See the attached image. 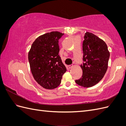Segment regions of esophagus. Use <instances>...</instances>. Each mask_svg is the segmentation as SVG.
<instances>
[{
	"label": "esophagus",
	"instance_id": "obj_1",
	"mask_svg": "<svg viewBox=\"0 0 126 126\" xmlns=\"http://www.w3.org/2000/svg\"><path fill=\"white\" fill-rule=\"evenodd\" d=\"M72 65H69V66H68V68H72Z\"/></svg>",
	"mask_w": 126,
	"mask_h": 126
}]
</instances>
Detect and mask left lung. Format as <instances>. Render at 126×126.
I'll use <instances>...</instances> for the list:
<instances>
[{"mask_svg": "<svg viewBox=\"0 0 126 126\" xmlns=\"http://www.w3.org/2000/svg\"><path fill=\"white\" fill-rule=\"evenodd\" d=\"M82 75L75 80L78 85L89 88L96 85L104 77L108 68L110 53L105 42L94 34L86 32L82 44Z\"/></svg>", "mask_w": 126, "mask_h": 126, "instance_id": "obj_1", "label": "left lung"}]
</instances>
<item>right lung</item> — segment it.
<instances>
[{
  "label": "right lung",
  "instance_id": "1",
  "mask_svg": "<svg viewBox=\"0 0 126 126\" xmlns=\"http://www.w3.org/2000/svg\"><path fill=\"white\" fill-rule=\"evenodd\" d=\"M64 33L52 32L39 36L28 52V60L33 77L46 89H53L60 84L67 71L59 56V39Z\"/></svg>",
  "mask_w": 126,
  "mask_h": 126
}]
</instances>
